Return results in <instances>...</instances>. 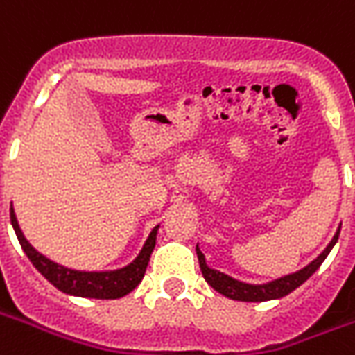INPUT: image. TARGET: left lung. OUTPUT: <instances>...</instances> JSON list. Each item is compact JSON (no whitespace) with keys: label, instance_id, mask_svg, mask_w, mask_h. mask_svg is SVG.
I'll return each mask as SVG.
<instances>
[{"label":"left lung","instance_id":"8db88e82","mask_svg":"<svg viewBox=\"0 0 355 355\" xmlns=\"http://www.w3.org/2000/svg\"><path fill=\"white\" fill-rule=\"evenodd\" d=\"M338 234H340V228L336 230V234L331 239V243L325 247V251L312 261L308 266H304L302 270H298L295 274L283 275L279 279H274L270 283H262V285H251V283H243L234 279L230 275L223 274L218 270H213V268L207 266L205 262V257L200 251V247H196V253H198V261H200L201 274L205 277V282L213 287L215 291H218L224 297L232 298V300H241V302H264V300H274V298H282L285 295H289L293 291L300 287L302 283L310 277V275L321 266V262L327 259V254L331 253V249L335 247L336 239H338Z\"/></svg>","mask_w":355,"mask_h":355}]
</instances>
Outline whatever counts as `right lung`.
<instances>
[{
	"mask_svg": "<svg viewBox=\"0 0 355 355\" xmlns=\"http://www.w3.org/2000/svg\"><path fill=\"white\" fill-rule=\"evenodd\" d=\"M11 224L15 228V234L19 238L22 251L26 253L30 262L34 264L35 270L51 282L58 291H62L66 295H73V297H85V298H121L127 293H131L144 277L148 262H150V254L155 247V236H157V228L150 232L146 243L142 247L139 257L127 264L125 268L119 270H110V272H80V270H72V268L60 266L57 262L49 261L47 257L37 253L34 247L28 243L24 234L20 230L17 215L12 211L11 205Z\"/></svg>",
	"mask_w": 355,
	"mask_h": 355,
	"instance_id": "obj_1",
	"label": "right lung"
}]
</instances>
